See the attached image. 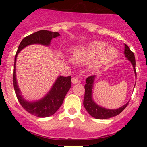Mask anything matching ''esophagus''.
<instances>
[{"label":"esophagus","mask_w":147,"mask_h":147,"mask_svg":"<svg viewBox=\"0 0 147 147\" xmlns=\"http://www.w3.org/2000/svg\"><path fill=\"white\" fill-rule=\"evenodd\" d=\"M71 81H72V83H74V84H76V83H78L79 82H80L77 78L75 77V76L72 77V80H71Z\"/></svg>","instance_id":"esophagus-1"}]
</instances>
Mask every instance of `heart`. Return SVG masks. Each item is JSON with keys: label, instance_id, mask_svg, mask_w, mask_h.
<instances>
[{"label": "heart", "instance_id": "heart-1", "mask_svg": "<svg viewBox=\"0 0 147 147\" xmlns=\"http://www.w3.org/2000/svg\"><path fill=\"white\" fill-rule=\"evenodd\" d=\"M103 41H93L85 45L76 47L72 51V61L75 63H85L92 60L91 69H98L110 63L118 55L117 49L113 46H107Z\"/></svg>", "mask_w": 147, "mask_h": 147}]
</instances>
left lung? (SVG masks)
<instances>
[{"instance_id": "obj_1", "label": "left lung", "mask_w": 147, "mask_h": 147, "mask_svg": "<svg viewBox=\"0 0 147 147\" xmlns=\"http://www.w3.org/2000/svg\"><path fill=\"white\" fill-rule=\"evenodd\" d=\"M124 54H125V57L127 58V59H129L132 62L136 76L135 55L133 52L130 50L129 46L126 44L125 49H124ZM93 80H94V76H88L86 79V84L85 85V92L83 105H84V107L86 109L88 113L91 116H93V118L97 119H107L120 114L127 107V105L129 103H127L117 110H109V109H105L102 107H99L92 100V88H93Z\"/></svg>"}]
</instances>
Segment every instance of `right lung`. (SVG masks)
I'll list each match as a JSON object with an SVG mask.
<instances>
[{"instance_id":"add662e5","label":"right lung","mask_w":147,"mask_h":147,"mask_svg":"<svg viewBox=\"0 0 147 147\" xmlns=\"http://www.w3.org/2000/svg\"><path fill=\"white\" fill-rule=\"evenodd\" d=\"M58 32H49L47 30H40L37 32L28 35L20 42L15 57L14 72H13V85L15 94L22 107L27 112L37 117L45 118L52 115L57 111L64 101L65 96L71 88V76H59L54 83L49 93L42 99L36 102H27L22 98L19 88L17 85L16 75H15V62L17 55L26 46L31 44L40 43L49 45L51 40L58 37Z\"/></svg>"}]
</instances>
